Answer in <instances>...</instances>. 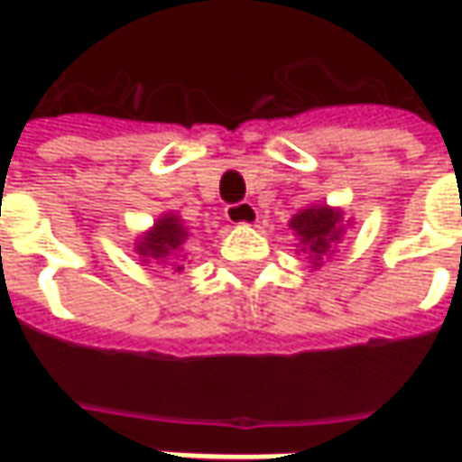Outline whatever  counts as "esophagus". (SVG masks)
Wrapping results in <instances>:
<instances>
[{
  "instance_id": "obj_1",
  "label": "esophagus",
  "mask_w": 462,
  "mask_h": 462,
  "mask_svg": "<svg viewBox=\"0 0 462 462\" xmlns=\"http://www.w3.org/2000/svg\"><path fill=\"white\" fill-rule=\"evenodd\" d=\"M226 218L236 226H252V223L259 221V210L252 203H234L226 208Z\"/></svg>"
}]
</instances>
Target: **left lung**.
<instances>
[{
	"label": "left lung",
	"mask_w": 462,
	"mask_h": 462,
	"mask_svg": "<svg viewBox=\"0 0 462 462\" xmlns=\"http://www.w3.org/2000/svg\"><path fill=\"white\" fill-rule=\"evenodd\" d=\"M345 213L328 205H313L293 216L291 228L300 236V252H306L313 267L321 264V257L339 244L345 226H342Z\"/></svg>",
	"instance_id": "8db88e82"
}]
</instances>
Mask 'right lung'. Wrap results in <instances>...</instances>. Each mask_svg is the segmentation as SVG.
Listing matches in <instances>:
<instances>
[{
    "label": "right lung",
    "instance_id": "add662e5",
    "mask_svg": "<svg viewBox=\"0 0 462 462\" xmlns=\"http://www.w3.org/2000/svg\"><path fill=\"white\" fill-rule=\"evenodd\" d=\"M187 228L180 221V216H174V213H167V216H162L159 221L153 223L152 231H146L138 244H135V252L143 257V262H159V264H174L177 257L174 254H180L182 252V244L187 241ZM177 267V273L182 270L180 264H174Z\"/></svg>",
    "mask_w": 462,
    "mask_h": 462
}]
</instances>
